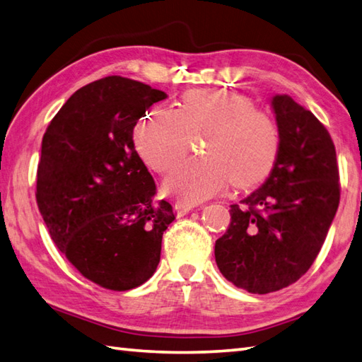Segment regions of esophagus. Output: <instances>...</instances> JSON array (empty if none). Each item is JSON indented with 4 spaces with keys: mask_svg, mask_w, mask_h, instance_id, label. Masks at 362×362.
Here are the masks:
<instances>
[{
    "mask_svg": "<svg viewBox=\"0 0 362 362\" xmlns=\"http://www.w3.org/2000/svg\"><path fill=\"white\" fill-rule=\"evenodd\" d=\"M192 209H194V206H192V204L182 203V202L175 203V212H176V215H178V216H182V215L189 214V212L192 211Z\"/></svg>",
    "mask_w": 362,
    "mask_h": 362,
    "instance_id": "esophagus-1",
    "label": "esophagus"
}]
</instances>
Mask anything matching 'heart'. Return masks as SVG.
<instances>
[{"label":"heart","instance_id":"obj_1","mask_svg":"<svg viewBox=\"0 0 362 362\" xmlns=\"http://www.w3.org/2000/svg\"><path fill=\"white\" fill-rule=\"evenodd\" d=\"M199 133L203 156L180 165L164 182L182 203H202L230 181L242 189L254 186L276 164L280 136L274 119L246 95L212 88L184 93L176 110L156 108L141 117L133 144L144 163L164 175L186 156L190 136Z\"/></svg>","mask_w":362,"mask_h":362}]
</instances>
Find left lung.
<instances>
[{
	"label": "left lung",
	"mask_w": 362,
	"mask_h": 362,
	"mask_svg": "<svg viewBox=\"0 0 362 362\" xmlns=\"http://www.w3.org/2000/svg\"><path fill=\"white\" fill-rule=\"evenodd\" d=\"M280 147L276 164L251 195L230 206L216 240L221 274L252 294L297 282L322 247L339 206L336 150L322 122L290 95H274Z\"/></svg>",
	"instance_id": "8db88e82"
}]
</instances>
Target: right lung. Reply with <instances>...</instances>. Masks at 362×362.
Instances as JSON below:
<instances>
[{
  "instance_id": "obj_1",
  "label": "right lung",
  "mask_w": 362,
  "mask_h": 362,
  "mask_svg": "<svg viewBox=\"0 0 362 362\" xmlns=\"http://www.w3.org/2000/svg\"><path fill=\"white\" fill-rule=\"evenodd\" d=\"M167 94L108 76L80 88L47 125L37 168V204L60 252L111 291L153 276L175 220L133 144V128Z\"/></svg>"
}]
</instances>
